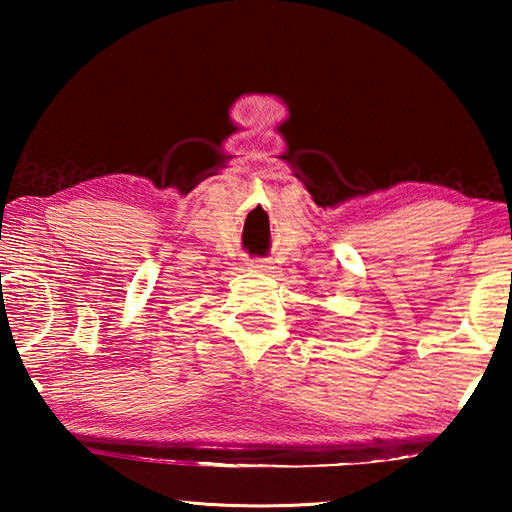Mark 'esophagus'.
<instances>
[{"instance_id": "1", "label": "esophagus", "mask_w": 512, "mask_h": 512, "mask_svg": "<svg viewBox=\"0 0 512 512\" xmlns=\"http://www.w3.org/2000/svg\"><path fill=\"white\" fill-rule=\"evenodd\" d=\"M248 268L253 273H268L271 271V262H266V259H250Z\"/></svg>"}]
</instances>
